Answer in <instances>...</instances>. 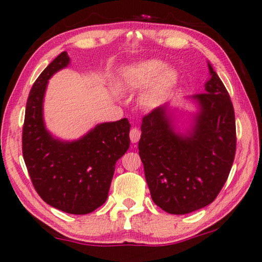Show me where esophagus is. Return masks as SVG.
<instances>
[{"mask_svg":"<svg viewBox=\"0 0 262 262\" xmlns=\"http://www.w3.org/2000/svg\"><path fill=\"white\" fill-rule=\"evenodd\" d=\"M140 130L138 128H133L130 130V133H129V137H130V140L132 143H138L140 139Z\"/></svg>","mask_w":262,"mask_h":262,"instance_id":"1","label":"esophagus"}]
</instances>
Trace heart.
Masks as SVG:
<instances>
[{
  "label": "heart",
  "instance_id": "1",
  "mask_svg": "<svg viewBox=\"0 0 262 262\" xmlns=\"http://www.w3.org/2000/svg\"><path fill=\"white\" fill-rule=\"evenodd\" d=\"M122 79L127 89L140 91L148 87L140 96V103L154 110L164 104L175 91L180 82V73L175 68H166L161 60L149 59L125 66Z\"/></svg>",
  "mask_w": 262,
  "mask_h": 262
}]
</instances>
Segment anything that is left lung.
Listing matches in <instances>:
<instances>
[{"mask_svg":"<svg viewBox=\"0 0 262 262\" xmlns=\"http://www.w3.org/2000/svg\"><path fill=\"white\" fill-rule=\"evenodd\" d=\"M202 93L186 98L196 107L180 130L176 111L158 107L141 122L139 155L156 206L187 214L215 200L235 156V116L229 93L208 61Z\"/></svg>","mask_w":262,"mask_h":262,"instance_id":"obj_1","label":"left lung"}]
</instances>
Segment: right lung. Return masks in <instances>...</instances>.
Listing matches in <instances>:
<instances>
[{
    "label": "right lung",
    "mask_w": 262,
    "mask_h": 262,
    "mask_svg": "<svg viewBox=\"0 0 262 262\" xmlns=\"http://www.w3.org/2000/svg\"><path fill=\"white\" fill-rule=\"evenodd\" d=\"M62 52L33 85L27 101L22 149L33 186L45 203L69 214H87L106 202L118 159L129 149L127 118L95 125L76 140H62L45 127L43 104L48 82L68 68Z\"/></svg>",
    "instance_id": "obj_1"
}]
</instances>
